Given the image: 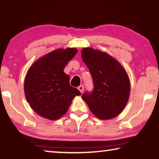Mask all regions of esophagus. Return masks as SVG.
<instances>
[{
    "label": "esophagus",
    "mask_w": 159,
    "mask_h": 159,
    "mask_svg": "<svg viewBox=\"0 0 159 159\" xmlns=\"http://www.w3.org/2000/svg\"><path fill=\"white\" fill-rule=\"evenodd\" d=\"M78 89L79 90V91L81 93H83V90H84V86L83 85H80L79 88H78Z\"/></svg>",
    "instance_id": "esophagus-1"
}]
</instances>
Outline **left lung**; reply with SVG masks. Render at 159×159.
Returning a JSON list of instances; mask_svg holds the SVG:
<instances>
[{
  "mask_svg": "<svg viewBox=\"0 0 159 159\" xmlns=\"http://www.w3.org/2000/svg\"><path fill=\"white\" fill-rule=\"evenodd\" d=\"M81 56L94 83L93 93H84L82 99L99 119L116 117L130 97V82L125 69L114 57L99 50L84 48Z\"/></svg>",
  "mask_w": 159,
  "mask_h": 159,
  "instance_id": "1",
  "label": "left lung"
}]
</instances>
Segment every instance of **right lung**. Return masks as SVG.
<instances>
[{"mask_svg":"<svg viewBox=\"0 0 159 159\" xmlns=\"http://www.w3.org/2000/svg\"><path fill=\"white\" fill-rule=\"evenodd\" d=\"M78 50L59 48L40 57L29 69L25 79V97L31 108L41 116L57 120L66 114L80 91L69 84L64 72Z\"/></svg>","mask_w":159,"mask_h":159,"instance_id":"1","label":"right lung"}]
</instances>
